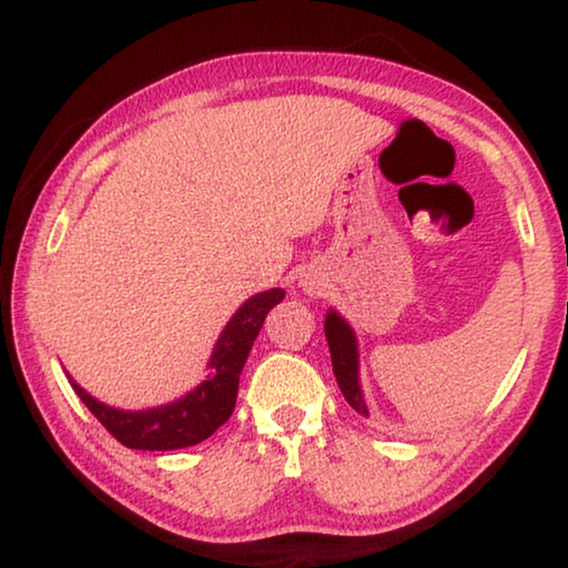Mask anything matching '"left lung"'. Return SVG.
<instances>
[{"instance_id":"8db88e82","label":"left lung","mask_w":568,"mask_h":568,"mask_svg":"<svg viewBox=\"0 0 568 568\" xmlns=\"http://www.w3.org/2000/svg\"><path fill=\"white\" fill-rule=\"evenodd\" d=\"M325 338H328L331 348V362H333V375L344 393L348 406L356 414L369 416L367 403H364L362 387H359V352H356V338L354 331L348 328V323L338 313L325 315Z\"/></svg>"}]
</instances>
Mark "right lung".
Here are the masks:
<instances>
[{"instance_id":"obj_1","label":"right lung","mask_w":568,"mask_h":568,"mask_svg":"<svg viewBox=\"0 0 568 568\" xmlns=\"http://www.w3.org/2000/svg\"><path fill=\"white\" fill-rule=\"evenodd\" d=\"M284 300V290H268L253 294L243 307L232 315L227 328L216 341L209 377L196 390L183 395L181 400L150 410H121L84 393L74 379H69L90 414L129 449H181L199 445L212 437L235 410L240 372L245 367L247 354L258 336L268 310Z\"/></svg>"}]
</instances>
